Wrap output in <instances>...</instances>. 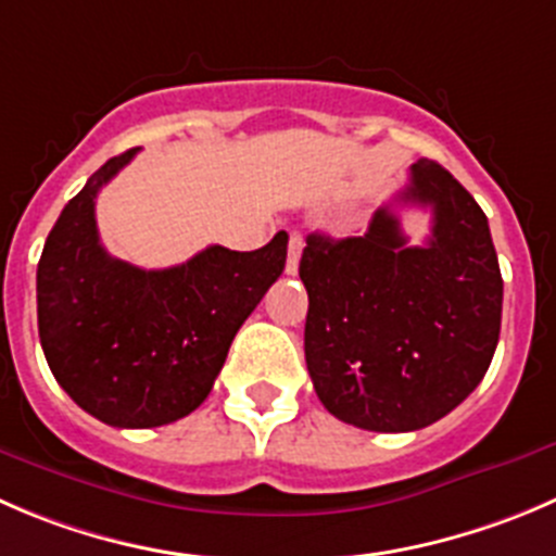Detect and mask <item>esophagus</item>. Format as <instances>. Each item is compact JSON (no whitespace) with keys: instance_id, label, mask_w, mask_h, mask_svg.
<instances>
[{"instance_id":"esophagus-1","label":"esophagus","mask_w":556,"mask_h":556,"mask_svg":"<svg viewBox=\"0 0 556 556\" xmlns=\"http://www.w3.org/2000/svg\"><path fill=\"white\" fill-rule=\"evenodd\" d=\"M301 250H304V239H301V233H290V241H288V263H285V271H288V274L299 271Z\"/></svg>"}]
</instances>
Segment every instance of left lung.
<instances>
[{"label": "left lung", "mask_w": 556, "mask_h": 556, "mask_svg": "<svg viewBox=\"0 0 556 556\" xmlns=\"http://www.w3.org/2000/svg\"><path fill=\"white\" fill-rule=\"evenodd\" d=\"M399 203L432 208L409 247L391 206L364 236H306L304 355L323 407L369 432H415L459 407L486 375L503 320V274L483 208L432 160Z\"/></svg>", "instance_id": "1"}]
</instances>
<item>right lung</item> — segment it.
Returning <instances> with one entry per match:
<instances>
[{
  "instance_id": "add662e5",
  "label": "right lung",
  "mask_w": 556,
  "mask_h": 556,
  "mask_svg": "<svg viewBox=\"0 0 556 556\" xmlns=\"http://www.w3.org/2000/svg\"><path fill=\"white\" fill-rule=\"evenodd\" d=\"M138 149L111 157L62 208L37 263V328L59 386L118 429L174 424L201 407L230 342L288 257L279 230L255 252L206 247L147 271L100 244L94 201Z\"/></svg>"
}]
</instances>
